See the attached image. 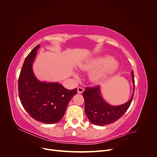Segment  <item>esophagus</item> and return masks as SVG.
Here are the masks:
<instances>
[{"instance_id": "1", "label": "esophagus", "mask_w": 157, "mask_h": 157, "mask_svg": "<svg viewBox=\"0 0 157 157\" xmlns=\"http://www.w3.org/2000/svg\"><path fill=\"white\" fill-rule=\"evenodd\" d=\"M84 92V88L82 87H78L77 88V92L78 94H82Z\"/></svg>"}]
</instances>
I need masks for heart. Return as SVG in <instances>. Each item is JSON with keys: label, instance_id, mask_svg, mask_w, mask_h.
<instances>
[{"label": "heart", "instance_id": "b5f03b06", "mask_svg": "<svg viewBox=\"0 0 157 157\" xmlns=\"http://www.w3.org/2000/svg\"><path fill=\"white\" fill-rule=\"evenodd\" d=\"M118 62L109 56H99L90 59L80 66L82 71H92L97 69L92 75L94 81H100L112 73L118 67Z\"/></svg>", "mask_w": 157, "mask_h": 157}]
</instances>
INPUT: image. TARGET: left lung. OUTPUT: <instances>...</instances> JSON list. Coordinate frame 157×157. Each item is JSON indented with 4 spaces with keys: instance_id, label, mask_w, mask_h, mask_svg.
I'll list each match as a JSON object with an SVG mask.
<instances>
[{
    "instance_id": "obj_1",
    "label": "left lung",
    "mask_w": 157,
    "mask_h": 157,
    "mask_svg": "<svg viewBox=\"0 0 157 157\" xmlns=\"http://www.w3.org/2000/svg\"><path fill=\"white\" fill-rule=\"evenodd\" d=\"M132 82L135 86L134 72L132 71ZM134 92L128 102L121 105H109L103 99L99 86L86 87L82 93L85 102V113L90 122L98 126H105L115 122L122 117L132 103Z\"/></svg>"
}]
</instances>
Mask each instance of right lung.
<instances>
[{"label":"right lung","mask_w":157,"mask_h":157,"mask_svg":"<svg viewBox=\"0 0 157 157\" xmlns=\"http://www.w3.org/2000/svg\"><path fill=\"white\" fill-rule=\"evenodd\" d=\"M39 44L30 52L23 64L18 79V92L23 107L36 121L54 124L63 118L67 105L77 88L67 90L58 82H40L32 65Z\"/></svg>","instance_id":"add662e5"}]
</instances>
